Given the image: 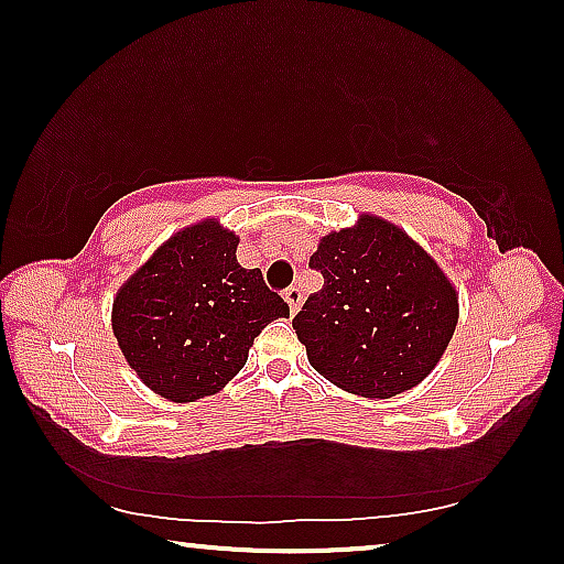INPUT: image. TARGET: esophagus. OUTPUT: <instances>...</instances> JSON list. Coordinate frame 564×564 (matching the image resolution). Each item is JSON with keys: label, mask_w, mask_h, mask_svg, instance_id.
<instances>
[{"label": "esophagus", "mask_w": 564, "mask_h": 564, "mask_svg": "<svg viewBox=\"0 0 564 564\" xmlns=\"http://www.w3.org/2000/svg\"><path fill=\"white\" fill-rule=\"evenodd\" d=\"M283 299L289 301V308H291V313H299L301 303H303V293H301L299 285H291V289H285V291H283Z\"/></svg>", "instance_id": "1"}]
</instances>
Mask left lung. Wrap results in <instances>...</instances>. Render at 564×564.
Listing matches in <instances>:
<instances>
[{
  "label": "left lung",
  "instance_id": "left-lung-1",
  "mask_svg": "<svg viewBox=\"0 0 564 564\" xmlns=\"http://www.w3.org/2000/svg\"><path fill=\"white\" fill-rule=\"evenodd\" d=\"M308 265L323 289L293 328L323 378L362 398H393L431 373L453 338L457 295L423 248L362 216L323 238Z\"/></svg>",
  "mask_w": 564,
  "mask_h": 564
}]
</instances>
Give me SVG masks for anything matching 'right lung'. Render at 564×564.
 Masks as SVG:
<instances>
[{
    "label": "right lung",
    "instance_id": "obj_1",
    "mask_svg": "<svg viewBox=\"0 0 564 564\" xmlns=\"http://www.w3.org/2000/svg\"><path fill=\"white\" fill-rule=\"evenodd\" d=\"M234 234L191 226L159 248L113 301V336L139 378L174 403L221 390L253 338L291 313L259 269H241Z\"/></svg>",
    "mask_w": 564,
    "mask_h": 564
}]
</instances>
